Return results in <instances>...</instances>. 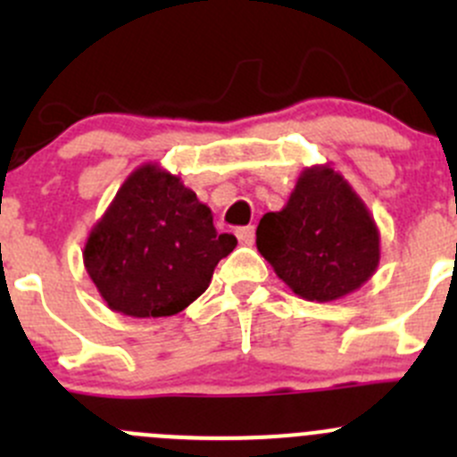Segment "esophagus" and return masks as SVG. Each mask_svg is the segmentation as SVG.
Returning <instances> with one entry per match:
<instances>
[{"instance_id": "esophagus-1", "label": "esophagus", "mask_w": 457, "mask_h": 457, "mask_svg": "<svg viewBox=\"0 0 457 457\" xmlns=\"http://www.w3.org/2000/svg\"><path fill=\"white\" fill-rule=\"evenodd\" d=\"M237 238L241 245H252L254 243V225H245V228L237 229Z\"/></svg>"}]
</instances>
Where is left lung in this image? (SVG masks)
Masks as SVG:
<instances>
[{"instance_id": "8db88e82", "label": "left lung", "mask_w": 457, "mask_h": 457, "mask_svg": "<svg viewBox=\"0 0 457 457\" xmlns=\"http://www.w3.org/2000/svg\"><path fill=\"white\" fill-rule=\"evenodd\" d=\"M256 247L295 295L319 303L360 290L379 265L378 223L330 165L301 171L286 207L261 219Z\"/></svg>"}]
</instances>
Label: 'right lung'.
Returning <instances> with one entry per match:
<instances>
[{"label":"right lung","instance_id":"add662e5","mask_svg":"<svg viewBox=\"0 0 457 457\" xmlns=\"http://www.w3.org/2000/svg\"><path fill=\"white\" fill-rule=\"evenodd\" d=\"M237 247L180 176L145 162L127 176L84 245V268L111 310L171 317L207 290Z\"/></svg>","mask_w":457,"mask_h":457}]
</instances>
